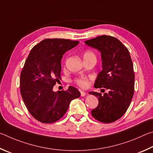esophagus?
Listing matches in <instances>:
<instances>
[{
  "label": "esophagus",
  "mask_w": 153,
  "mask_h": 153,
  "mask_svg": "<svg viewBox=\"0 0 153 153\" xmlns=\"http://www.w3.org/2000/svg\"><path fill=\"white\" fill-rule=\"evenodd\" d=\"M86 95H87V93L85 91H81V95L82 96V97H84V96H85Z\"/></svg>",
  "instance_id": "1"
}]
</instances>
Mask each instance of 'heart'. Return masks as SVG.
<instances>
[{
    "mask_svg": "<svg viewBox=\"0 0 153 153\" xmlns=\"http://www.w3.org/2000/svg\"><path fill=\"white\" fill-rule=\"evenodd\" d=\"M95 56L93 52H90V51H87V52H85L84 53L83 58L88 57V56ZM75 82H76V84H78L79 86H81L82 87H86L88 85L87 79L85 78V77H81V78L76 79L75 80Z\"/></svg>",
    "mask_w": 153,
    "mask_h": 153,
    "instance_id": "b5f03b06",
    "label": "heart"
}]
</instances>
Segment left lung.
Masks as SVG:
<instances>
[{"label": "left lung", "instance_id": "8db88e82", "mask_svg": "<svg viewBox=\"0 0 153 153\" xmlns=\"http://www.w3.org/2000/svg\"><path fill=\"white\" fill-rule=\"evenodd\" d=\"M100 52L102 71L95 80V88H105L103 95L90 91L98 98L97 108L91 111L98 121L111 123L120 119L129 107L134 91V74L129 51L116 37L101 36L85 42Z\"/></svg>", "mask_w": 153, "mask_h": 153}]
</instances>
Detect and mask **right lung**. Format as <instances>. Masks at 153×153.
<instances>
[{
  "mask_svg": "<svg viewBox=\"0 0 153 153\" xmlns=\"http://www.w3.org/2000/svg\"><path fill=\"white\" fill-rule=\"evenodd\" d=\"M79 41L45 39L32 48L20 76V91L25 105L35 119L45 124L62 117L70 103L81 93L74 87L53 91L61 74L63 55L79 44Z\"/></svg>",
  "mask_w": 153,
  "mask_h": 153,
  "instance_id": "1",
  "label": "right lung"
}]
</instances>
